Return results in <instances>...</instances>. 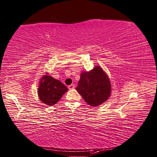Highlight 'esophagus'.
Wrapping results in <instances>:
<instances>
[{
    "mask_svg": "<svg viewBox=\"0 0 157 157\" xmlns=\"http://www.w3.org/2000/svg\"><path fill=\"white\" fill-rule=\"evenodd\" d=\"M75 87V86L74 84H71V85H69V86H68V88L69 89V90H71V89H73Z\"/></svg>",
    "mask_w": 157,
    "mask_h": 157,
    "instance_id": "34e87169",
    "label": "esophagus"
}]
</instances>
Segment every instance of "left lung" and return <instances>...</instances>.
<instances>
[{
	"label": "left lung",
	"mask_w": 157,
	"mask_h": 157,
	"mask_svg": "<svg viewBox=\"0 0 157 157\" xmlns=\"http://www.w3.org/2000/svg\"><path fill=\"white\" fill-rule=\"evenodd\" d=\"M76 90L90 106H98L105 102L111 94V83L108 76L100 67L90 71L81 73Z\"/></svg>",
	"instance_id": "8db88e82"
}]
</instances>
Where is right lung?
<instances>
[{
    "mask_svg": "<svg viewBox=\"0 0 157 157\" xmlns=\"http://www.w3.org/2000/svg\"><path fill=\"white\" fill-rule=\"evenodd\" d=\"M67 90L66 86L52 76L45 75L40 79L38 95L39 99L45 105H55Z\"/></svg>",
    "mask_w": 157,
    "mask_h": 157,
    "instance_id": "obj_1",
    "label": "right lung"
}]
</instances>
